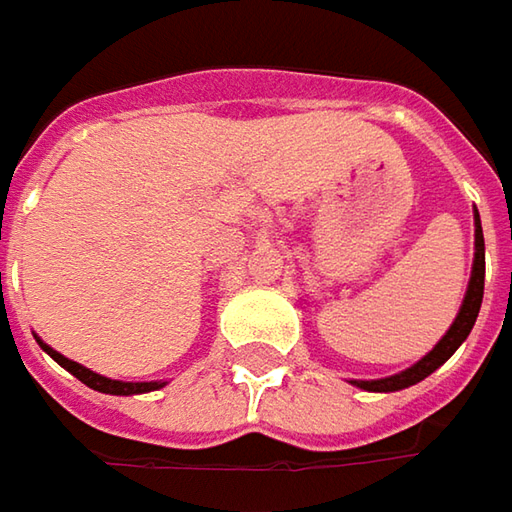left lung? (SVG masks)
I'll return each instance as SVG.
<instances>
[{
    "label": "left lung",
    "instance_id": "8db88e82",
    "mask_svg": "<svg viewBox=\"0 0 512 512\" xmlns=\"http://www.w3.org/2000/svg\"><path fill=\"white\" fill-rule=\"evenodd\" d=\"M481 298H484V234H481V220H478L476 212V260H473V275H470V286H467V295H464V303H461V312H458L453 326L447 329V335L415 367L404 369L398 375H389V378H381V381H352V384L361 389H369V392H395V389L412 387V384L424 381L430 372H435L456 352L458 346L464 344V338L470 335V329H473V323L478 318Z\"/></svg>",
    "mask_w": 512,
    "mask_h": 512
}]
</instances>
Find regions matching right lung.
Masks as SVG:
<instances>
[{"instance_id":"1","label":"right lung","mask_w":512,"mask_h":512,"mask_svg":"<svg viewBox=\"0 0 512 512\" xmlns=\"http://www.w3.org/2000/svg\"><path fill=\"white\" fill-rule=\"evenodd\" d=\"M39 346L54 358L59 367H65L74 378H79L85 387L97 389V392H108V395H134V392H151V389H160L163 384L160 381H148V384H125V381H111V378H102V375H97V372H91V369L79 367L77 361H68L65 355H59L56 349H51V346H45L42 341H39Z\"/></svg>"}]
</instances>
